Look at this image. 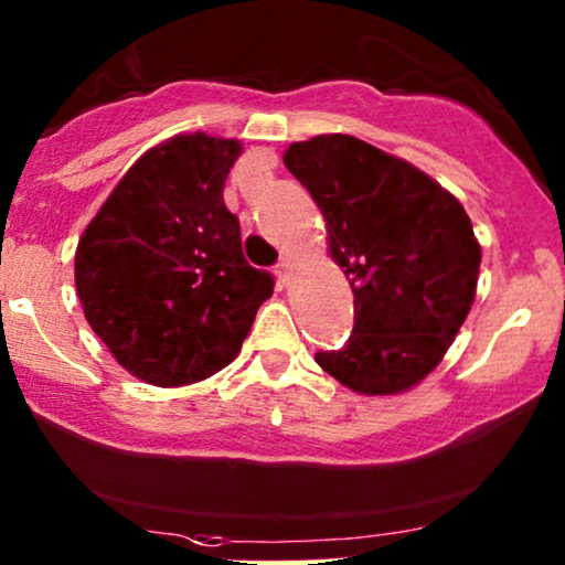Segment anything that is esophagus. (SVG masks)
<instances>
[{"label": "esophagus", "mask_w": 565, "mask_h": 565, "mask_svg": "<svg viewBox=\"0 0 565 565\" xmlns=\"http://www.w3.org/2000/svg\"><path fill=\"white\" fill-rule=\"evenodd\" d=\"M277 280L280 282H288L290 275H294V264H290V259H280V264H277Z\"/></svg>", "instance_id": "1"}]
</instances>
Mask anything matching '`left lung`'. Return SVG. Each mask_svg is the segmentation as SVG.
Instances as JSON below:
<instances>
[{"instance_id":"8db88e82","label":"left lung","mask_w":565,"mask_h":565,"mask_svg":"<svg viewBox=\"0 0 565 565\" xmlns=\"http://www.w3.org/2000/svg\"><path fill=\"white\" fill-rule=\"evenodd\" d=\"M285 167L317 201L353 290V332L317 364L361 395L406 393L440 364L469 317L482 248L461 201L361 138L290 143Z\"/></svg>"}]
</instances>
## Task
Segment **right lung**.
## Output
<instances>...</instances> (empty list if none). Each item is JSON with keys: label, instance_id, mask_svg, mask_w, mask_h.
I'll list each match as a JSON object with an SVG mask.
<instances>
[{"label": "right lung", "instance_id": "add662e5", "mask_svg": "<svg viewBox=\"0 0 565 565\" xmlns=\"http://www.w3.org/2000/svg\"><path fill=\"white\" fill-rule=\"evenodd\" d=\"M238 157L235 138H167L125 172L78 241L83 315L117 364L149 385L225 369L275 288L243 256L241 222L222 199Z\"/></svg>", "mask_w": 565, "mask_h": 565}]
</instances>
